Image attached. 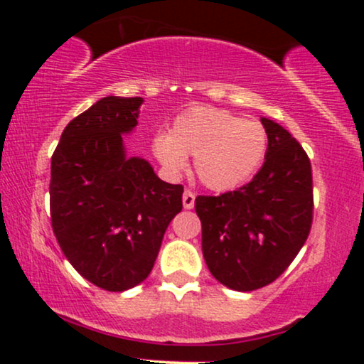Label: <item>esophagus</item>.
<instances>
[{
    "mask_svg": "<svg viewBox=\"0 0 364 364\" xmlns=\"http://www.w3.org/2000/svg\"><path fill=\"white\" fill-rule=\"evenodd\" d=\"M193 205H195V193H193V191L186 190L185 193H183V207L193 208Z\"/></svg>",
    "mask_w": 364,
    "mask_h": 364,
    "instance_id": "34e87169",
    "label": "esophagus"
}]
</instances>
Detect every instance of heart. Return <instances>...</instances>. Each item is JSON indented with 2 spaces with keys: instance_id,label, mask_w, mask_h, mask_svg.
<instances>
[{
  "instance_id": "heart-1",
  "label": "heart",
  "mask_w": 364,
  "mask_h": 364,
  "mask_svg": "<svg viewBox=\"0 0 364 364\" xmlns=\"http://www.w3.org/2000/svg\"><path fill=\"white\" fill-rule=\"evenodd\" d=\"M150 149L166 176L179 178L188 168V157H195L202 185L229 191L260 168L269 135L258 121L214 107H193L174 119L171 133H156Z\"/></svg>"
}]
</instances>
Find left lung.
<instances>
[{
    "label": "left lung",
    "instance_id": "left-lung-1",
    "mask_svg": "<svg viewBox=\"0 0 364 364\" xmlns=\"http://www.w3.org/2000/svg\"><path fill=\"white\" fill-rule=\"evenodd\" d=\"M269 149L248 185L219 196H196L202 252L210 274L235 291L274 282L310 235L311 164L281 124L262 118Z\"/></svg>",
    "mask_w": 364,
    "mask_h": 364
}]
</instances>
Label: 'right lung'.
Here are the masks:
<instances>
[{"instance_id": "right-lung-1", "label": "right lung", "mask_w": 364, "mask_h": 364, "mask_svg": "<svg viewBox=\"0 0 364 364\" xmlns=\"http://www.w3.org/2000/svg\"><path fill=\"white\" fill-rule=\"evenodd\" d=\"M141 97L107 95L63 132L51 159V223L83 279L121 292L149 277L162 237L183 208V186L149 161L128 157L123 135L139 124Z\"/></svg>"}]
</instances>
